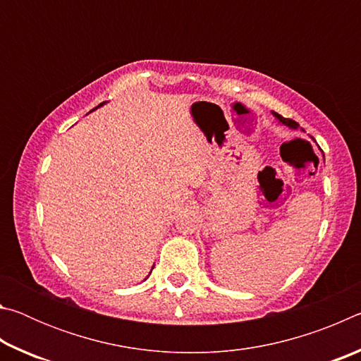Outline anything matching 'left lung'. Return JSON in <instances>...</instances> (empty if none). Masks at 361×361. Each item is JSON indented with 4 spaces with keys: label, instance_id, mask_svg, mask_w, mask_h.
<instances>
[{
    "label": "left lung",
    "instance_id": "obj_1",
    "mask_svg": "<svg viewBox=\"0 0 361 361\" xmlns=\"http://www.w3.org/2000/svg\"><path fill=\"white\" fill-rule=\"evenodd\" d=\"M272 114H274V118H276L280 124H283V126H286V127H290V129H299V124L296 121H293V119H286V118H283V116H280L279 113H276V111H272Z\"/></svg>",
    "mask_w": 361,
    "mask_h": 361
}]
</instances>
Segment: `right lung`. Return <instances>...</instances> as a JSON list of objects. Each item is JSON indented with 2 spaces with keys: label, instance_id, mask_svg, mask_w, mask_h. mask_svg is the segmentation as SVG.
I'll use <instances>...</instances> for the list:
<instances>
[{
  "label": "right lung",
  "instance_id": "add662e5",
  "mask_svg": "<svg viewBox=\"0 0 361 361\" xmlns=\"http://www.w3.org/2000/svg\"><path fill=\"white\" fill-rule=\"evenodd\" d=\"M103 103H105V102H103ZM103 103H100V105H99V106H102V105H103ZM152 267H154V266H152ZM151 271H152V269H151Z\"/></svg>",
  "mask_w": 361,
  "mask_h": 361
}]
</instances>
